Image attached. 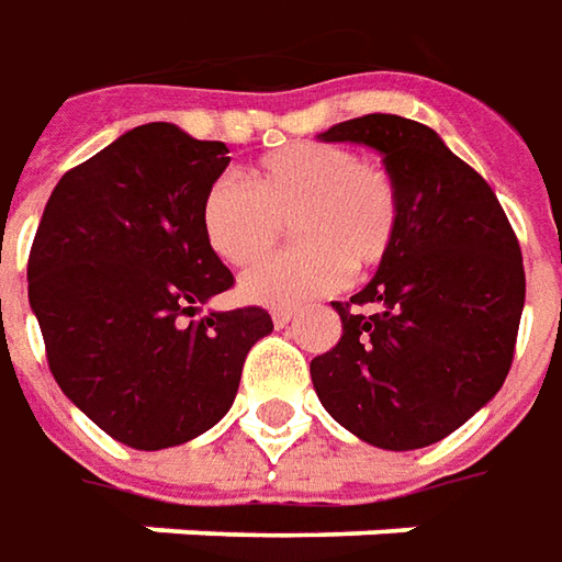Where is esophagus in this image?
Wrapping results in <instances>:
<instances>
[{"label":"esophagus","mask_w":562,"mask_h":562,"mask_svg":"<svg viewBox=\"0 0 562 562\" xmlns=\"http://www.w3.org/2000/svg\"><path fill=\"white\" fill-rule=\"evenodd\" d=\"M270 317H273V323H277V326H285V323L295 317V314H292L289 307H273V311H270Z\"/></svg>","instance_id":"esophagus-1"}]
</instances>
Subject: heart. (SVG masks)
Instances as JSON below:
<instances>
[{
    "label": "heart",
    "mask_w": 562,
    "mask_h": 562,
    "mask_svg": "<svg viewBox=\"0 0 562 562\" xmlns=\"http://www.w3.org/2000/svg\"><path fill=\"white\" fill-rule=\"evenodd\" d=\"M248 183L221 177L207 186L202 226L211 248L233 267H248L280 243L292 223L301 245L243 277V295L258 304H299L336 289L345 270L376 267L397 233V186L382 165L326 143H292L248 167Z\"/></svg>",
    "instance_id": "1"
}]
</instances>
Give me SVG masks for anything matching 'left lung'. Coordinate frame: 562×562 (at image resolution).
Wrapping results in <instances>:
<instances>
[{"label": "left lung", "instance_id": "obj_1", "mask_svg": "<svg viewBox=\"0 0 562 562\" xmlns=\"http://www.w3.org/2000/svg\"><path fill=\"white\" fill-rule=\"evenodd\" d=\"M319 139L376 148L401 211L376 277L351 301H333L341 339L311 360L314 392L373 448L436 445L510 373L526 304L516 233L492 186L429 126L363 114Z\"/></svg>", "mask_w": 562, "mask_h": 562}]
</instances>
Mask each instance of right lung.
Instances as JSON below:
<instances>
[{
  "label": "right lung",
  "instance_id": "obj_1",
  "mask_svg": "<svg viewBox=\"0 0 562 562\" xmlns=\"http://www.w3.org/2000/svg\"><path fill=\"white\" fill-rule=\"evenodd\" d=\"M223 143L177 124L126 130L52 189L27 295L61 392L111 438L161 451L233 407L263 307L207 311L233 285L202 226Z\"/></svg>",
  "mask_w": 562,
  "mask_h": 562
}]
</instances>
